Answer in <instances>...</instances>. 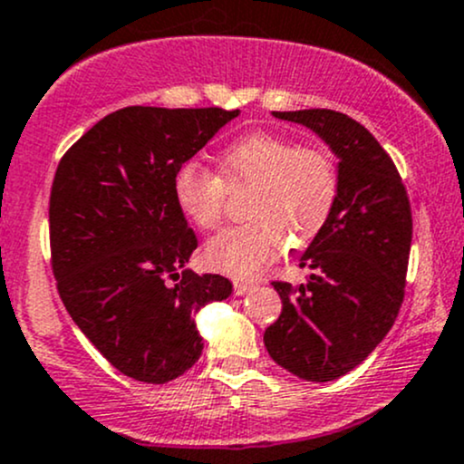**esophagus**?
Here are the masks:
<instances>
[{"label":"esophagus","mask_w":464,"mask_h":464,"mask_svg":"<svg viewBox=\"0 0 464 464\" xmlns=\"http://www.w3.org/2000/svg\"><path fill=\"white\" fill-rule=\"evenodd\" d=\"M256 282H242V280H237L236 285H233V291H236V295H248L251 294L253 289H256Z\"/></svg>","instance_id":"esophagus-1"}]
</instances>
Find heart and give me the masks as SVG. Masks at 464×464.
<instances>
[{"mask_svg": "<svg viewBox=\"0 0 464 464\" xmlns=\"http://www.w3.org/2000/svg\"><path fill=\"white\" fill-rule=\"evenodd\" d=\"M227 184L253 187L240 227L219 233L207 245L211 269L256 277L282 256L289 240L304 246L320 236L340 195L335 158L320 146H300L273 133H248L218 155ZM173 198L182 216L199 228H216L224 218L227 187L198 162H184L173 175Z\"/></svg>", "mask_w": 464, "mask_h": 464, "instance_id": "heart-1", "label": "heart"}]
</instances>
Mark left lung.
Returning a JSON list of instances; mask_svg holds the SVG:
<instances>
[{
	"instance_id": "8db88e82",
	"label": "left lung",
	"mask_w": 464,
	"mask_h": 464,
	"mask_svg": "<svg viewBox=\"0 0 464 464\" xmlns=\"http://www.w3.org/2000/svg\"><path fill=\"white\" fill-rule=\"evenodd\" d=\"M273 115L311 129L340 160L338 202L300 257L309 282H273L282 314L265 331V347L280 367L329 382L358 367L398 318L411 207L396 164L360 121L329 109Z\"/></svg>"
}]
</instances>
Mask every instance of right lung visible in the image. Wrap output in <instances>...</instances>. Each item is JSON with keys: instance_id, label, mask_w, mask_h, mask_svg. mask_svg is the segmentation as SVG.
<instances>
[{"instance_id": "obj_1", "label": "right lung", "mask_w": 464, "mask_h": 464, "mask_svg": "<svg viewBox=\"0 0 464 464\" xmlns=\"http://www.w3.org/2000/svg\"><path fill=\"white\" fill-rule=\"evenodd\" d=\"M240 111L126 106L86 130L51 188V256L82 334L129 378L164 384L198 362L195 314L233 285L187 269L198 237L173 175Z\"/></svg>"}]
</instances>
